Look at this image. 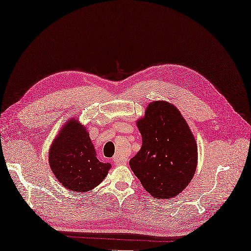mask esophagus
Listing matches in <instances>:
<instances>
[{
    "instance_id": "obj_1",
    "label": "esophagus",
    "mask_w": 251,
    "mask_h": 251,
    "mask_svg": "<svg viewBox=\"0 0 251 251\" xmlns=\"http://www.w3.org/2000/svg\"><path fill=\"white\" fill-rule=\"evenodd\" d=\"M113 161L116 165H126L127 160L125 158H120V157H118V155H115V157L113 158Z\"/></svg>"
}]
</instances>
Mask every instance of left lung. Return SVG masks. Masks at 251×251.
<instances>
[{
    "instance_id": "obj_1",
    "label": "left lung",
    "mask_w": 251,
    "mask_h": 251,
    "mask_svg": "<svg viewBox=\"0 0 251 251\" xmlns=\"http://www.w3.org/2000/svg\"><path fill=\"white\" fill-rule=\"evenodd\" d=\"M141 150L129 166L154 198L168 200L189 185L197 165V144L180 112L165 100H155L137 120Z\"/></svg>"
}]
</instances>
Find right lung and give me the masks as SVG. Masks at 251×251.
Returning <instances> with one entry per match:
<instances>
[{
  "label": "right lung",
  "mask_w": 251,
  "mask_h": 251,
  "mask_svg": "<svg viewBox=\"0 0 251 251\" xmlns=\"http://www.w3.org/2000/svg\"><path fill=\"white\" fill-rule=\"evenodd\" d=\"M51 171L63 187L87 192L108 175L110 163L100 162L88 132L76 118L68 120L51 143L49 152Z\"/></svg>",
  "instance_id": "1"
}]
</instances>
